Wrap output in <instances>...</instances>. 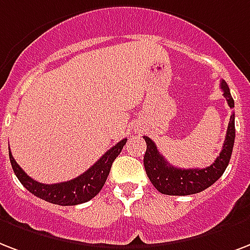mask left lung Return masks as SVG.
<instances>
[{
    "label": "left lung",
    "mask_w": 250,
    "mask_h": 250,
    "mask_svg": "<svg viewBox=\"0 0 250 250\" xmlns=\"http://www.w3.org/2000/svg\"><path fill=\"white\" fill-rule=\"evenodd\" d=\"M223 95L226 97L228 106L235 107L229 87L224 80L220 81ZM146 143V152L144 155V167L146 176L152 185L161 194L167 195H191L201 193L223 176L231 160L233 143H235V114H232L222 152L219 153L214 164L203 169H180L174 167L164 159L152 139L144 136Z\"/></svg>",
    "instance_id": "8db88e82"
}]
</instances>
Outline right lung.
I'll return each mask as SVG.
<instances>
[{
	"mask_svg": "<svg viewBox=\"0 0 250 250\" xmlns=\"http://www.w3.org/2000/svg\"><path fill=\"white\" fill-rule=\"evenodd\" d=\"M125 142L127 139H123L117 143L93 167H89L77 178L52 185L41 184L38 181L32 180L17 164L11 152H9V156H10L11 167L14 170L15 176L30 193L53 205L76 206L90 201L102 190L104 182L107 180L112 163L122 152Z\"/></svg>",
	"mask_w": 250,
	"mask_h": 250,
	"instance_id": "1",
	"label": "right lung"
}]
</instances>
